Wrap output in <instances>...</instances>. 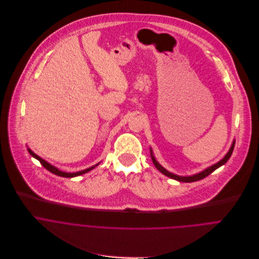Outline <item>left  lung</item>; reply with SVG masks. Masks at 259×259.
<instances>
[{"instance_id": "1", "label": "left lung", "mask_w": 259, "mask_h": 259, "mask_svg": "<svg viewBox=\"0 0 259 259\" xmlns=\"http://www.w3.org/2000/svg\"><path fill=\"white\" fill-rule=\"evenodd\" d=\"M234 147H235V140L233 141L230 150H229L228 153L225 155L223 159H221V160H220L219 162H217L215 164H213V165H211V166H209V167H207V168L203 169L202 171H200V172H198V174L192 175V176H178V175H175V174L168 171L167 169H165V168L156 160V158H155L154 154H153V151H152V148H150V154H151V158H152V160H153L154 165L156 166V168H157L161 174H163L164 176H166V177H168V178H170V179H174V180H176V181H178V182L192 183V182H197V181H200V180L206 178L207 176H209L211 172H213L215 169H218L219 167H221L222 165H224L225 163H227V161L230 159L231 155H232V153H233Z\"/></svg>"}]
</instances>
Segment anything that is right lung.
Listing matches in <instances>:
<instances>
[{
	"label": "right lung",
	"instance_id": "1",
	"mask_svg": "<svg viewBox=\"0 0 259 259\" xmlns=\"http://www.w3.org/2000/svg\"><path fill=\"white\" fill-rule=\"evenodd\" d=\"M27 151H28V153L31 155L32 157H34L35 159H37V160L40 162V164H41L46 169H48V170L51 171L52 174H54V175L59 176V177H63V178H74V177L81 176V175H83V174H87V172L91 171L92 169H94L96 166H98V165L100 164V162H99V163H97V164H95V165H93V166H91V167H89V168H87V169H83V170H80V171H76V172H66V171L60 170V169L57 168L56 166L52 165L51 163H49L48 161H46V160L42 159L41 157L37 156V155H36L34 152H32L28 147H27Z\"/></svg>",
	"mask_w": 259,
	"mask_h": 259
}]
</instances>
